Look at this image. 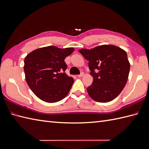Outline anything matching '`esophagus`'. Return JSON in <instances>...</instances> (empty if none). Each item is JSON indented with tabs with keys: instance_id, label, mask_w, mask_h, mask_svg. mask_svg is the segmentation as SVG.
Masks as SVG:
<instances>
[{
	"instance_id": "34e87169",
	"label": "esophagus",
	"mask_w": 149,
	"mask_h": 149,
	"mask_svg": "<svg viewBox=\"0 0 149 149\" xmlns=\"http://www.w3.org/2000/svg\"><path fill=\"white\" fill-rule=\"evenodd\" d=\"M84 73H83V72H81V74H79V75H77V77H82V76H84Z\"/></svg>"
}]
</instances>
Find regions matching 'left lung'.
<instances>
[{"label":"left lung","instance_id":"obj_1","mask_svg":"<svg viewBox=\"0 0 149 149\" xmlns=\"http://www.w3.org/2000/svg\"><path fill=\"white\" fill-rule=\"evenodd\" d=\"M89 61L93 84L87 88L96 102L106 103L116 98L128 79L130 63L126 52L113 45H102L91 49L79 50Z\"/></svg>","mask_w":149,"mask_h":149}]
</instances>
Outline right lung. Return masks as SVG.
<instances>
[{
  "mask_svg": "<svg viewBox=\"0 0 149 149\" xmlns=\"http://www.w3.org/2000/svg\"><path fill=\"white\" fill-rule=\"evenodd\" d=\"M74 51L73 47L61 49L50 46L34 50L25 58L24 72L27 84L42 101L59 102L70 91L74 79L65 72L67 65L64 60Z\"/></svg>",
  "mask_w": 149,
  "mask_h": 149,
  "instance_id": "add662e5",
  "label": "right lung"
}]
</instances>
